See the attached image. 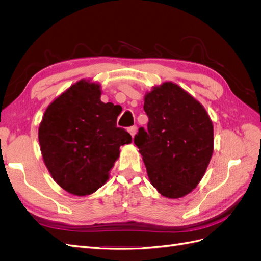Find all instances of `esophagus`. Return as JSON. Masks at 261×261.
I'll return each mask as SVG.
<instances>
[{
  "mask_svg": "<svg viewBox=\"0 0 261 261\" xmlns=\"http://www.w3.org/2000/svg\"><path fill=\"white\" fill-rule=\"evenodd\" d=\"M128 132H129V134L132 135V137H134V136L136 135V133H137V127H136V126H132V127L128 128Z\"/></svg>",
  "mask_w": 261,
  "mask_h": 261,
  "instance_id": "1",
  "label": "esophagus"
}]
</instances>
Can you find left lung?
<instances>
[{"instance_id":"obj_1","label":"left lung","mask_w":261,"mask_h":261,"mask_svg":"<svg viewBox=\"0 0 261 261\" xmlns=\"http://www.w3.org/2000/svg\"><path fill=\"white\" fill-rule=\"evenodd\" d=\"M149 122L134 143L150 183L162 196L180 198L204 175L213 153V125L200 102L174 83L154 86L145 96Z\"/></svg>"}]
</instances>
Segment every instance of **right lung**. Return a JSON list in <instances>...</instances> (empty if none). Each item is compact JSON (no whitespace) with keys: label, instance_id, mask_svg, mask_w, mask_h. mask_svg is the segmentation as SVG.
Wrapping results in <instances>:
<instances>
[{"label":"right lung","instance_id":"add662e5","mask_svg":"<svg viewBox=\"0 0 261 261\" xmlns=\"http://www.w3.org/2000/svg\"><path fill=\"white\" fill-rule=\"evenodd\" d=\"M100 84L82 80L53 100L39 126L46 169L57 183L76 196L106 184L120 147L132 136L117 127L121 107L100 100Z\"/></svg>","mask_w":261,"mask_h":261}]
</instances>
